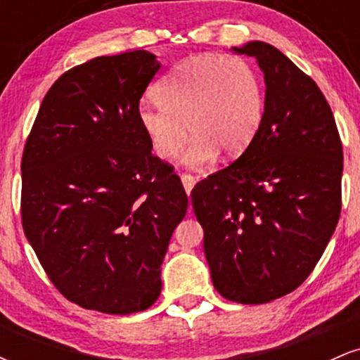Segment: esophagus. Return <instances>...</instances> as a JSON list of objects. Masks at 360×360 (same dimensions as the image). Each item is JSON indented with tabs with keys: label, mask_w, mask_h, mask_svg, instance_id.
<instances>
[{
	"label": "esophagus",
	"mask_w": 360,
	"mask_h": 360,
	"mask_svg": "<svg viewBox=\"0 0 360 360\" xmlns=\"http://www.w3.org/2000/svg\"><path fill=\"white\" fill-rule=\"evenodd\" d=\"M181 183H183V186H184L186 194L189 196V193H191L194 184H196V177H193L191 174H183V176H181Z\"/></svg>",
	"instance_id": "obj_1"
}]
</instances>
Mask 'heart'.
I'll return each mask as SVG.
<instances>
[{
    "instance_id": "b5f03b06",
    "label": "heart",
    "mask_w": 360,
    "mask_h": 360,
    "mask_svg": "<svg viewBox=\"0 0 360 360\" xmlns=\"http://www.w3.org/2000/svg\"><path fill=\"white\" fill-rule=\"evenodd\" d=\"M155 98L160 105L139 106L140 128L164 160L179 154L191 131L183 157L191 169L208 167L220 150L242 154L257 135L266 110L259 72L245 59L223 53L181 60L155 86Z\"/></svg>"
}]
</instances>
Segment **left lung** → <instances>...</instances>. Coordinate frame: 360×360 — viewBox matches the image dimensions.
Wrapping results in <instances>:
<instances>
[{
	"mask_svg": "<svg viewBox=\"0 0 360 360\" xmlns=\"http://www.w3.org/2000/svg\"><path fill=\"white\" fill-rule=\"evenodd\" d=\"M232 52L254 57L264 74L262 125L191 198L214 289L235 303L260 304L295 291L315 269L340 217L344 154L311 77L266 42Z\"/></svg>",
	"mask_w": 360,
	"mask_h": 360,
	"instance_id": "1",
	"label": "left lung"
}]
</instances>
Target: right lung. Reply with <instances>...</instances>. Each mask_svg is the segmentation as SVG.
<instances>
[{
    "label": "right lung",
    "mask_w": 360,
    "mask_h": 360,
    "mask_svg": "<svg viewBox=\"0 0 360 360\" xmlns=\"http://www.w3.org/2000/svg\"><path fill=\"white\" fill-rule=\"evenodd\" d=\"M160 69L134 51L69 69L45 94L22 159L23 230L62 295L128 315L159 298L188 210L179 177L152 155L139 103Z\"/></svg>",
    "instance_id": "1"
}]
</instances>
